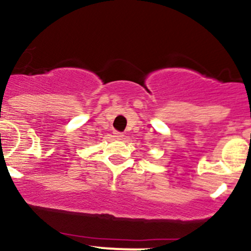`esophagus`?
Wrapping results in <instances>:
<instances>
[{"mask_svg":"<svg viewBox=\"0 0 251 251\" xmlns=\"http://www.w3.org/2000/svg\"><path fill=\"white\" fill-rule=\"evenodd\" d=\"M114 136H115L116 138H119V140H120V138L124 137V133H121V132H115V133H114Z\"/></svg>","mask_w":251,"mask_h":251,"instance_id":"esophagus-1","label":"esophagus"}]
</instances>
